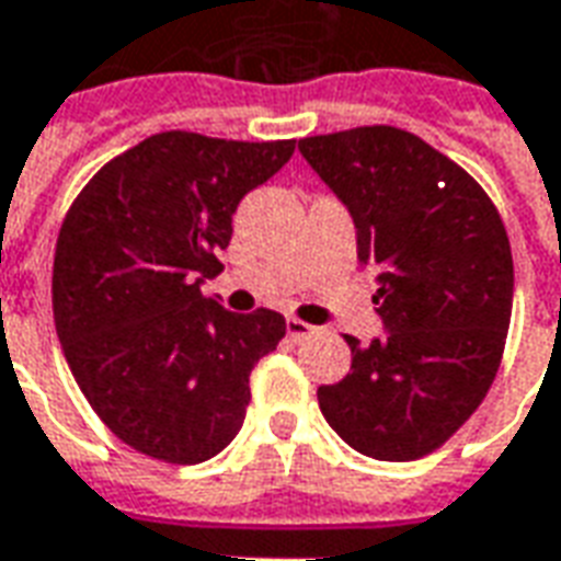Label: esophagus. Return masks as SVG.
<instances>
[{
	"mask_svg": "<svg viewBox=\"0 0 561 561\" xmlns=\"http://www.w3.org/2000/svg\"><path fill=\"white\" fill-rule=\"evenodd\" d=\"M285 334H288V340H294V343H304V340H309L312 334H319V328H312V324H307V321L300 319H288L285 321Z\"/></svg>",
	"mask_w": 561,
	"mask_h": 561,
	"instance_id": "1",
	"label": "esophagus"
}]
</instances>
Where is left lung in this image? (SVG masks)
Masks as SVG:
<instances>
[{
	"mask_svg": "<svg viewBox=\"0 0 561 561\" xmlns=\"http://www.w3.org/2000/svg\"><path fill=\"white\" fill-rule=\"evenodd\" d=\"M358 230L386 336H346L352 370L321 386L328 425L379 461L434 453L483 403L511 328L513 254L495 203L458 163L398 127L297 142Z\"/></svg>",
	"mask_w": 561,
	"mask_h": 561,
	"instance_id": "1",
	"label": "left lung"
}]
</instances>
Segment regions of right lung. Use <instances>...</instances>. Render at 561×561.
I'll return each mask as SVG.
<instances>
[{
	"label": "right lung",
	"mask_w": 561,
	"mask_h": 561,
	"mask_svg": "<svg viewBox=\"0 0 561 561\" xmlns=\"http://www.w3.org/2000/svg\"><path fill=\"white\" fill-rule=\"evenodd\" d=\"M294 139L170 130L108 160L62 218L54 324L78 389L142 456L199 465L242 428L254 364L285 336L273 309L203 297L233 213L291 160Z\"/></svg>",
	"instance_id": "add662e5"
}]
</instances>
